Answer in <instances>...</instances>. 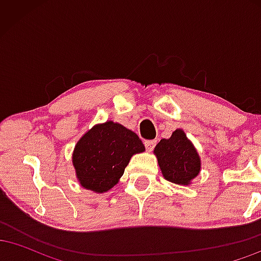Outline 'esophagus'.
<instances>
[{
	"instance_id": "obj_1",
	"label": "esophagus",
	"mask_w": 261,
	"mask_h": 261,
	"mask_svg": "<svg viewBox=\"0 0 261 261\" xmlns=\"http://www.w3.org/2000/svg\"><path fill=\"white\" fill-rule=\"evenodd\" d=\"M154 146H155V141H151V140H146L145 141V147L148 152H151L152 149L154 148Z\"/></svg>"
}]
</instances>
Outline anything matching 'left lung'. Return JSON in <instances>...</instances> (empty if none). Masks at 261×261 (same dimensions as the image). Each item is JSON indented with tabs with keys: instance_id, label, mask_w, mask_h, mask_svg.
I'll list each match as a JSON object with an SVG mask.
<instances>
[{
	"instance_id": "obj_1",
	"label": "left lung",
	"mask_w": 261,
	"mask_h": 261,
	"mask_svg": "<svg viewBox=\"0 0 261 261\" xmlns=\"http://www.w3.org/2000/svg\"><path fill=\"white\" fill-rule=\"evenodd\" d=\"M153 153L166 180L188 187L200 174L201 158L181 128L173 131L169 139H162Z\"/></svg>"
}]
</instances>
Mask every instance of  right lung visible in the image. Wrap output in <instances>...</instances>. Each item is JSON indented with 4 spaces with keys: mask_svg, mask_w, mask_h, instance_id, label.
<instances>
[{
    "mask_svg": "<svg viewBox=\"0 0 261 261\" xmlns=\"http://www.w3.org/2000/svg\"><path fill=\"white\" fill-rule=\"evenodd\" d=\"M145 152L134 131L112 120L94 125L77 141L72 153L76 178L86 190L103 194L115 187L134 154Z\"/></svg>",
    "mask_w": 261,
    "mask_h": 261,
    "instance_id": "1",
    "label": "right lung"
}]
</instances>
